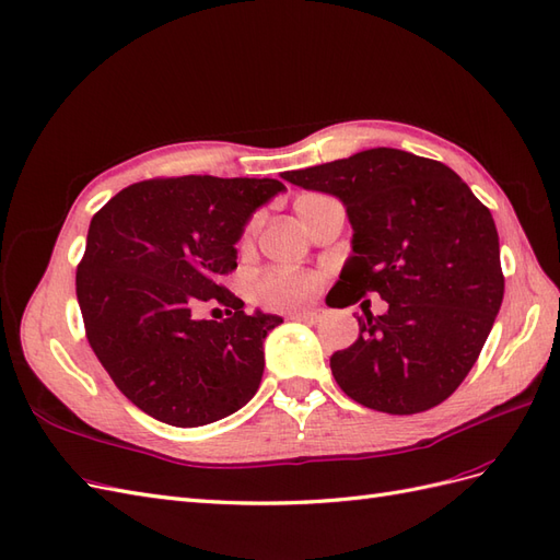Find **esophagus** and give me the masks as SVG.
<instances>
[{"instance_id": "34e87169", "label": "esophagus", "mask_w": 560, "mask_h": 560, "mask_svg": "<svg viewBox=\"0 0 560 560\" xmlns=\"http://www.w3.org/2000/svg\"><path fill=\"white\" fill-rule=\"evenodd\" d=\"M323 317V311L320 308H308V311H296L292 313V320H299V323H317Z\"/></svg>"}]
</instances>
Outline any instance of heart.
Segmentation results:
<instances>
[{
	"label": "heart",
	"mask_w": 560,
	"mask_h": 560,
	"mask_svg": "<svg viewBox=\"0 0 560 560\" xmlns=\"http://www.w3.org/2000/svg\"><path fill=\"white\" fill-rule=\"evenodd\" d=\"M317 287L315 276L301 273V270L273 268L264 273L254 284V296L259 304L270 308H287L294 306L313 294Z\"/></svg>",
	"instance_id": "heart-1"
}]
</instances>
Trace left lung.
I'll return each instance as SVG.
<instances>
[{
  "instance_id": "1",
  "label": "left lung",
  "mask_w": 560,
  "mask_h": 560,
  "mask_svg": "<svg viewBox=\"0 0 560 560\" xmlns=\"http://www.w3.org/2000/svg\"><path fill=\"white\" fill-rule=\"evenodd\" d=\"M282 178L335 195L349 214L353 254L331 290L335 304L372 292L388 304L384 315L362 308L358 339L329 358L341 390L388 415L441 405L471 372L504 299L490 209L443 162L396 148Z\"/></svg>"
}]
</instances>
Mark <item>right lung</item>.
<instances>
[{"label":"right lung","mask_w":560,"mask_h":560,"mask_svg":"<svg viewBox=\"0 0 560 560\" xmlns=\"http://www.w3.org/2000/svg\"><path fill=\"white\" fill-rule=\"evenodd\" d=\"M282 190L276 178H150L94 214L74 280L86 339L145 415L205 427L259 388L264 339L282 317L247 315L221 280L249 217ZM202 303H221L224 320L198 322Z\"/></svg>","instance_id":"right-lung-1"}]
</instances>
